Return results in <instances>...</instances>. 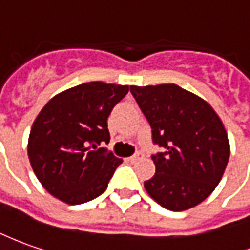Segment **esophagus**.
<instances>
[{"mask_svg": "<svg viewBox=\"0 0 250 250\" xmlns=\"http://www.w3.org/2000/svg\"><path fill=\"white\" fill-rule=\"evenodd\" d=\"M144 152H137L135 154H132L131 157H128V160L131 161V163H135V161H138V160H142L144 159Z\"/></svg>", "mask_w": 250, "mask_h": 250, "instance_id": "1", "label": "esophagus"}]
</instances>
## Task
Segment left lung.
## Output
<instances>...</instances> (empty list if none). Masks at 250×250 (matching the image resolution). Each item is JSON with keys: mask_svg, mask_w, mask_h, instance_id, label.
Segmentation results:
<instances>
[{"mask_svg": "<svg viewBox=\"0 0 250 250\" xmlns=\"http://www.w3.org/2000/svg\"><path fill=\"white\" fill-rule=\"evenodd\" d=\"M163 152L152 154L156 174L144 183L166 209L203 203L220 182L230 157L222 120L203 98L176 84L130 86Z\"/></svg>", "mask_w": 250, "mask_h": 250, "instance_id": "1", "label": "left lung"}]
</instances>
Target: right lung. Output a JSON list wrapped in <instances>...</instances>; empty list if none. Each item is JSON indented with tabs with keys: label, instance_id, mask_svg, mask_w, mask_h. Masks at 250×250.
<instances>
[{
	"label": "right lung",
	"instance_id": "obj_1",
	"mask_svg": "<svg viewBox=\"0 0 250 250\" xmlns=\"http://www.w3.org/2000/svg\"><path fill=\"white\" fill-rule=\"evenodd\" d=\"M128 86L89 82L53 97L32 125L30 163L42 186L69 205L87 203L108 188L123 163L106 147L108 118Z\"/></svg>",
	"mask_w": 250,
	"mask_h": 250
}]
</instances>
